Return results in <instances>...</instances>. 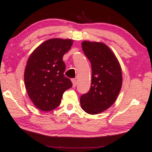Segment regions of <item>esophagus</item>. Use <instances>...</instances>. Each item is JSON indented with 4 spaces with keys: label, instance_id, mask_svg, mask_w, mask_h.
<instances>
[{
    "label": "esophagus",
    "instance_id": "esophagus-1",
    "mask_svg": "<svg viewBox=\"0 0 152 152\" xmlns=\"http://www.w3.org/2000/svg\"><path fill=\"white\" fill-rule=\"evenodd\" d=\"M72 83H73V87H75L76 86V83H77L76 78L72 79Z\"/></svg>",
    "mask_w": 152,
    "mask_h": 152
}]
</instances>
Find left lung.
Listing matches in <instances>:
<instances>
[{"instance_id":"left-lung-1","label":"left lung","mask_w":152,"mask_h":152,"mask_svg":"<svg viewBox=\"0 0 152 152\" xmlns=\"http://www.w3.org/2000/svg\"><path fill=\"white\" fill-rule=\"evenodd\" d=\"M83 52L91 65L89 91L80 97L81 107L89 114H100L116 101L122 87L120 63L110 48L98 42L83 41Z\"/></svg>"}]
</instances>
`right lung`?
I'll return each mask as SVG.
<instances>
[{
	"label": "right lung",
	"mask_w": 152,
	"mask_h": 152,
	"mask_svg": "<svg viewBox=\"0 0 152 152\" xmlns=\"http://www.w3.org/2000/svg\"><path fill=\"white\" fill-rule=\"evenodd\" d=\"M73 45V40L52 38L40 44L29 56L24 73L29 98L36 107L50 112L59 106L63 93L72 87L64 75L63 57Z\"/></svg>",
	"instance_id": "1"
}]
</instances>
